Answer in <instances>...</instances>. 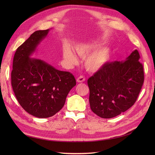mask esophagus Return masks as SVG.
<instances>
[{
    "instance_id": "esophagus-1",
    "label": "esophagus",
    "mask_w": 155,
    "mask_h": 155,
    "mask_svg": "<svg viewBox=\"0 0 155 155\" xmlns=\"http://www.w3.org/2000/svg\"><path fill=\"white\" fill-rule=\"evenodd\" d=\"M85 81V77L83 76H79L77 79V82H78V83H83Z\"/></svg>"
}]
</instances>
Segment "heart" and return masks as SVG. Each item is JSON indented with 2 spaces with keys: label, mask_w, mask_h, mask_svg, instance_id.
Masks as SVG:
<instances>
[{
  "label": "heart",
  "mask_w": 155,
  "mask_h": 155,
  "mask_svg": "<svg viewBox=\"0 0 155 155\" xmlns=\"http://www.w3.org/2000/svg\"><path fill=\"white\" fill-rule=\"evenodd\" d=\"M98 45L95 41H88L77 44L74 47L75 54L83 59L86 58L85 67L90 72L99 71L109 61L110 58V50L107 47L100 48L92 53L91 51L96 49ZM63 57L71 65H75L78 63L76 56L72 49L68 46L64 48L63 50Z\"/></svg>",
  "instance_id": "b5f03b06"
}]
</instances>
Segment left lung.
<instances>
[{"label":"left lung","mask_w":155,"mask_h":155,"mask_svg":"<svg viewBox=\"0 0 155 155\" xmlns=\"http://www.w3.org/2000/svg\"><path fill=\"white\" fill-rule=\"evenodd\" d=\"M137 50L121 61L106 63L88 79L89 103L94 113L112 118L128 110L137 101L144 81Z\"/></svg>","instance_id":"obj_1"}]
</instances>
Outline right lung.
<instances>
[{
    "label": "right lung",
    "instance_id": "right-lung-1",
    "mask_svg": "<svg viewBox=\"0 0 155 155\" xmlns=\"http://www.w3.org/2000/svg\"><path fill=\"white\" fill-rule=\"evenodd\" d=\"M50 30L35 31L17 49L11 76L13 90L19 104L39 118H49L61 109L70 91L76 85L71 73L30 58Z\"/></svg>",
    "mask_w": 155,
    "mask_h": 155
}]
</instances>
